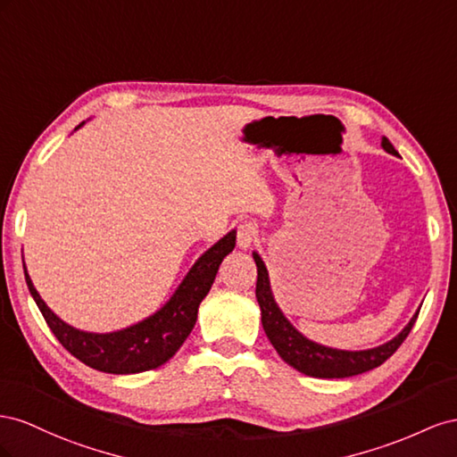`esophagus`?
<instances>
[{
    "label": "esophagus",
    "mask_w": 457,
    "mask_h": 457,
    "mask_svg": "<svg viewBox=\"0 0 457 457\" xmlns=\"http://www.w3.org/2000/svg\"><path fill=\"white\" fill-rule=\"evenodd\" d=\"M256 239V228L253 221H243V224L237 228V246L241 251L251 249V245Z\"/></svg>",
    "instance_id": "esophagus-1"
}]
</instances>
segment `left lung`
<instances>
[{
	"label": "left lung",
	"mask_w": 457,
	"mask_h": 457,
	"mask_svg": "<svg viewBox=\"0 0 457 457\" xmlns=\"http://www.w3.org/2000/svg\"><path fill=\"white\" fill-rule=\"evenodd\" d=\"M381 147L390 154H398V151L393 147V143L386 137L381 139ZM253 258L258 270L256 301L260 304V314H262V328L273 348L278 350L281 360L308 377H318V379H343V377L360 375L373 368H379L383 361H386L395 354L398 346L403 343V338L410 335L417 314H420V312H415L406 328H403L395 338H390L388 343L375 348L341 350L314 343L306 338L289 320L285 318L281 308L276 303V298H273L264 260L260 258L256 251L253 253Z\"/></svg>",
	"instance_id": "1"
}]
</instances>
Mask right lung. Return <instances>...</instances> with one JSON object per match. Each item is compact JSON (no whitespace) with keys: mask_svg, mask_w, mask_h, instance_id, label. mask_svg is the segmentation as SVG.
Returning <instances> with one entry per match:
<instances>
[{"mask_svg":"<svg viewBox=\"0 0 457 457\" xmlns=\"http://www.w3.org/2000/svg\"><path fill=\"white\" fill-rule=\"evenodd\" d=\"M80 126H84V122ZM80 126H76V129ZM236 236L237 231L231 229L211 249L204 251L191 266L184 281L178 285L174 295L168 298V303L154 314L129 328L111 333H89L62 321L36 291L26 266L24 278L49 329L74 358L103 373H141L162 366L184 345L197 321L199 304L216 279L221 260L236 246Z\"/></svg>","mask_w":457,"mask_h":457,"instance_id":"obj_1","label":"right lung"}]
</instances>
